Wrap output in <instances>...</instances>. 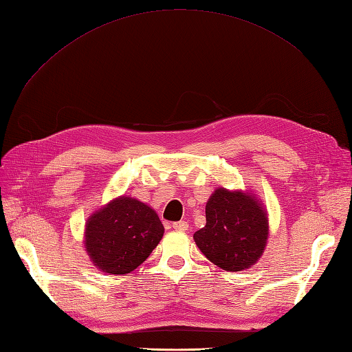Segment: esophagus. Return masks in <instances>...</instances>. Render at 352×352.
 <instances>
[{
    "label": "esophagus",
    "instance_id": "esophagus-1",
    "mask_svg": "<svg viewBox=\"0 0 352 352\" xmlns=\"http://www.w3.org/2000/svg\"><path fill=\"white\" fill-rule=\"evenodd\" d=\"M172 228L175 230H179V232H186L189 229V225H188V221L180 220V221H175L173 225H172Z\"/></svg>",
    "mask_w": 352,
    "mask_h": 352
}]
</instances>
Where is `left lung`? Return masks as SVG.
I'll return each mask as SVG.
<instances>
[{
    "mask_svg": "<svg viewBox=\"0 0 352 352\" xmlns=\"http://www.w3.org/2000/svg\"><path fill=\"white\" fill-rule=\"evenodd\" d=\"M206 226L194 233L206 257L228 272L257 263L269 236L267 212L254 195L219 188L206 206Z\"/></svg>",
    "mask_w": 352,
    "mask_h": 352,
    "instance_id": "obj_1",
    "label": "left lung"
}]
</instances>
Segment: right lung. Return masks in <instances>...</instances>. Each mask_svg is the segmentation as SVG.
Returning <instances> with one entry per match:
<instances>
[{"mask_svg":"<svg viewBox=\"0 0 352 352\" xmlns=\"http://www.w3.org/2000/svg\"><path fill=\"white\" fill-rule=\"evenodd\" d=\"M163 233L151 207L132 197H120L88 219L85 248L101 272L126 274L150 257Z\"/></svg>","mask_w":352,"mask_h":352,"instance_id":"add662e5","label":"right lung"}]
</instances>
